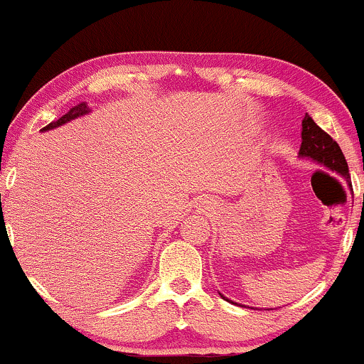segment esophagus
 Segmentation results:
<instances>
[{
  "instance_id": "obj_1",
  "label": "esophagus",
  "mask_w": 364,
  "mask_h": 364,
  "mask_svg": "<svg viewBox=\"0 0 364 364\" xmlns=\"http://www.w3.org/2000/svg\"><path fill=\"white\" fill-rule=\"evenodd\" d=\"M200 205L202 207H205V208H210V202H207V200H200Z\"/></svg>"
}]
</instances>
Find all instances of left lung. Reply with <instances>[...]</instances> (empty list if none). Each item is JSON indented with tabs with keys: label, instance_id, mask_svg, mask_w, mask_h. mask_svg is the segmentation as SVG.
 I'll return each mask as SVG.
<instances>
[{
	"label": "left lung",
	"instance_id": "obj_1",
	"mask_svg": "<svg viewBox=\"0 0 364 364\" xmlns=\"http://www.w3.org/2000/svg\"><path fill=\"white\" fill-rule=\"evenodd\" d=\"M301 127L303 129H301V147H299V157L313 159V161L318 162V164L323 166V168L341 174L346 181H349L348 162H346V157L344 154H342L339 144H337L328 133H325L323 129H321L308 114L304 116ZM225 301H229V299H225Z\"/></svg>",
	"mask_w": 364,
	"mask_h": 364
}]
</instances>
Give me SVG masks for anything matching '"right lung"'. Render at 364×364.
<instances>
[{"instance_id": "obj_1", "label": "right lung", "mask_w": 364, "mask_h": 364, "mask_svg": "<svg viewBox=\"0 0 364 364\" xmlns=\"http://www.w3.org/2000/svg\"><path fill=\"white\" fill-rule=\"evenodd\" d=\"M87 112H89V107H87V104H85V102L78 104V106L72 107V109L66 112V114H63L60 119L53 121V123H49L48 127H44L43 132H46V129H53V128H56V127H61V124H65V123H68V121L78 118V116L87 114Z\"/></svg>"}]
</instances>
